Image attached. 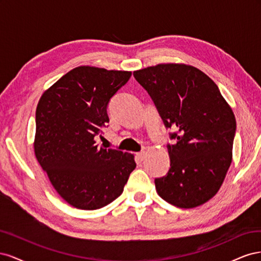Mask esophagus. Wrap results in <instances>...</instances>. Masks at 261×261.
Returning <instances> with one entry per match:
<instances>
[{
	"label": "esophagus",
	"mask_w": 261,
	"mask_h": 261,
	"mask_svg": "<svg viewBox=\"0 0 261 261\" xmlns=\"http://www.w3.org/2000/svg\"><path fill=\"white\" fill-rule=\"evenodd\" d=\"M145 155H146L145 151H140V152L137 153V158H138V159H139L140 161H143V160L145 159Z\"/></svg>",
	"instance_id": "esophagus-1"
}]
</instances>
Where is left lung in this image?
I'll use <instances>...</instances> for the list:
<instances>
[{"label":"left lung","mask_w":261,"mask_h":261,"mask_svg":"<svg viewBox=\"0 0 261 261\" xmlns=\"http://www.w3.org/2000/svg\"><path fill=\"white\" fill-rule=\"evenodd\" d=\"M134 77L151 97L164 126L174 128L168 145L171 167L154 179L162 199L178 208H195L220 189L232 162L236 121L218 86L200 69L158 64Z\"/></svg>","instance_id":"left-lung-1"}]
</instances>
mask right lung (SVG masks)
<instances>
[{"label":"right lung","instance_id":"right-lung-1","mask_svg":"<svg viewBox=\"0 0 261 261\" xmlns=\"http://www.w3.org/2000/svg\"><path fill=\"white\" fill-rule=\"evenodd\" d=\"M132 76L125 70L80 66L45 90L36 111L35 154L59 195L70 206L96 210L123 193L136 168L134 155L98 147L107 108Z\"/></svg>","mask_w":261,"mask_h":261}]
</instances>
